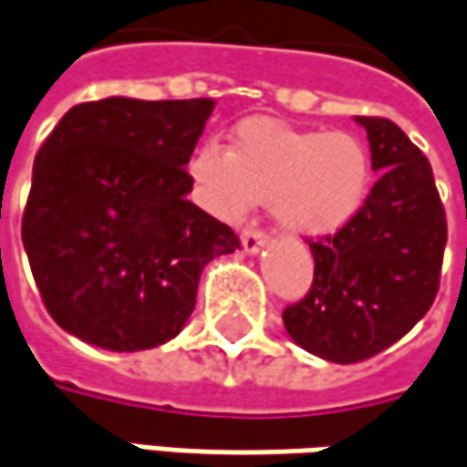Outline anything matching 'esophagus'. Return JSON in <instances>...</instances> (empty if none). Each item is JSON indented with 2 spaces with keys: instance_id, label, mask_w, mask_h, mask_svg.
Returning <instances> with one entry per match:
<instances>
[{
  "instance_id": "1",
  "label": "esophagus",
  "mask_w": 467,
  "mask_h": 467,
  "mask_svg": "<svg viewBox=\"0 0 467 467\" xmlns=\"http://www.w3.org/2000/svg\"><path fill=\"white\" fill-rule=\"evenodd\" d=\"M265 244H268V236L263 231H244L242 234V246H244L246 254H257Z\"/></svg>"
}]
</instances>
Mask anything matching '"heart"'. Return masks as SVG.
<instances>
[{
	"label": "heart",
	"instance_id": "heart-1",
	"mask_svg": "<svg viewBox=\"0 0 467 467\" xmlns=\"http://www.w3.org/2000/svg\"><path fill=\"white\" fill-rule=\"evenodd\" d=\"M199 204L225 223L270 204L292 236H328L355 221L373 189V157L347 130H302L254 118L236 126L228 152L199 144L189 157Z\"/></svg>",
	"mask_w": 467,
	"mask_h": 467
}]
</instances>
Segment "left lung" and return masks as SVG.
<instances>
[{
    "label": "left lung",
    "mask_w": 467,
    "mask_h": 467,
    "mask_svg": "<svg viewBox=\"0 0 467 467\" xmlns=\"http://www.w3.org/2000/svg\"><path fill=\"white\" fill-rule=\"evenodd\" d=\"M355 120L381 178L355 221L310 242L313 286L284 310V326L302 349L341 365L384 352L429 313L447 244L426 154L386 118Z\"/></svg>",
    "instance_id": "left-lung-1"
}]
</instances>
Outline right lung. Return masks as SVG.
Wrapping results in <instances>:
<instances>
[{
	"instance_id": "obj_1",
	"label": "right lung",
	"mask_w": 467,
	"mask_h": 467,
	"mask_svg": "<svg viewBox=\"0 0 467 467\" xmlns=\"http://www.w3.org/2000/svg\"><path fill=\"white\" fill-rule=\"evenodd\" d=\"M213 99L70 107L36 154L23 246L59 328L109 352L178 337L199 275L239 236L186 194Z\"/></svg>"
}]
</instances>
